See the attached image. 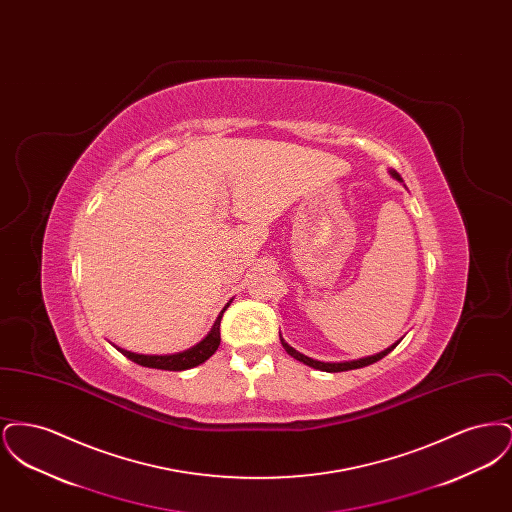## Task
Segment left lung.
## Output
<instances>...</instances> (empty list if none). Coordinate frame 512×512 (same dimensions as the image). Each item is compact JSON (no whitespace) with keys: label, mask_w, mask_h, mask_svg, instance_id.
Wrapping results in <instances>:
<instances>
[{"label":"left lung","mask_w":512,"mask_h":512,"mask_svg":"<svg viewBox=\"0 0 512 512\" xmlns=\"http://www.w3.org/2000/svg\"><path fill=\"white\" fill-rule=\"evenodd\" d=\"M390 174L395 178V180H397V182H403V178L399 176V172L390 171ZM280 341H282L284 349L288 351V355H292L293 359H297V361H299V363H303V365L313 366V368H317V370H322V372H343V370H353V368H363V366L372 365V363H376V361L384 359L390 351H393V349L397 347V343H399V341H397V343L390 345L388 349H384V351H380V353H376V355H370V357L357 359V361H345V363H322V361L311 359V357H307V355L299 353L297 349H293L292 345L282 338V334H280Z\"/></svg>","instance_id":"1"}]
</instances>
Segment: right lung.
Instances as JSON below:
<instances>
[{"label": "right lung", "mask_w": 512, "mask_h": 512, "mask_svg": "<svg viewBox=\"0 0 512 512\" xmlns=\"http://www.w3.org/2000/svg\"><path fill=\"white\" fill-rule=\"evenodd\" d=\"M232 303V299L226 303V307L220 311L219 317L215 320L213 328L209 330V334L195 343L194 347L186 349V351H180V353H174V355H140V353H132V351H126L117 347V351H121L122 355L130 361H134L136 365L147 366V368H159V370H188V368H194V366L205 363L220 345V318L224 315V311L228 309V305Z\"/></svg>", "instance_id": "add662e5"}]
</instances>
